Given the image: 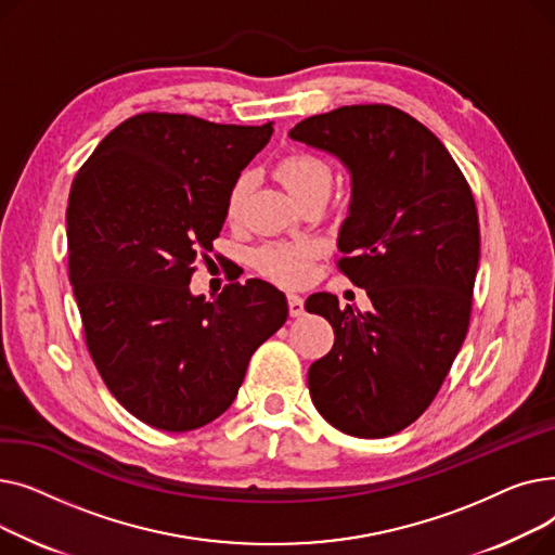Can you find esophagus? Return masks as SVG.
Listing matches in <instances>:
<instances>
[{"instance_id": "esophagus-1", "label": "esophagus", "mask_w": 555, "mask_h": 555, "mask_svg": "<svg viewBox=\"0 0 555 555\" xmlns=\"http://www.w3.org/2000/svg\"><path fill=\"white\" fill-rule=\"evenodd\" d=\"M287 308H289V314H293V317H301L304 314V297L289 293L287 295Z\"/></svg>"}]
</instances>
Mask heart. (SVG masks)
<instances>
[{"mask_svg":"<svg viewBox=\"0 0 555 555\" xmlns=\"http://www.w3.org/2000/svg\"><path fill=\"white\" fill-rule=\"evenodd\" d=\"M276 172H279L281 182L285 184V189L293 193V197L297 202L317 191L331 193V186H333L331 166L324 159H319L308 153L287 155L285 159H281ZM249 186H251L249 175H241V178L231 184L227 204H224L229 220L241 216ZM312 251H314V247L310 243H276V245L262 247L256 254V266L262 274L274 279V281L304 283L310 274Z\"/></svg>","mask_w":555,"mask_h":555,"instance_id":"1","label":"heart"}]
</instances>
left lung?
Wrapping results in <instances>:
<instances>
[{
  "mask_svg": "<svg viewBox=\"0 0 555 555\" xmlns=\"http://www.w3.org/2000/svg\"><path fill=\"white\" fill-rule=\"evenodd\" d=\"M289 139L324 151L351 175L339 227V270L371 299L339 308L310 295L335 344L308 369L310 398L333 427L383 439L412 425L468 333L479 268L475 197L446 145L391 105H344L310 116Z\"/></svg>",
  "mask_w": 555,
  "mask_h": 555,
  "instance_id": "1",
  "label": "left lung"
}]
</instances>
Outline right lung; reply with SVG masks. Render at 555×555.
Returning <instances> with one entry per match:
<instances>
[{
  "mask_svg": "<svg viewBox=\"0 0 555 555\" xmlns=\"http://www.w3.org/2000/svg\"><path fill=\"white\" fill-rule=\"evenodd\" d=\"M274 128L145 112L116 126L78 170L67 207L69 281L87 348L126 410L164 431L216 421L256 348L287 319L272 283L191 293L227 195Z\"/></svg>",
  "mask_w": 555,
  "mask_h": 555,
  "instance_id": "right-lung-1",
  "label": "right lung"
}]
</instances>
